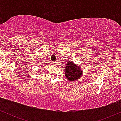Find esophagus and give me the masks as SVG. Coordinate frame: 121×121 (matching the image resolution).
<instances>
[{
  "label": "esophagus",
  "instance_id": "1",
  "mask_svg": "<svg viewBox=\"0 0 121 121\" xmlns=\"http://www.w3.org/2000/svg\"><path fill=\"white\" fill-rule=\"evenodd\" d=\"M56 62H52V64H53V65H56Z\"/></svg>",
  "mask_w": 121,
  "mask_h": 121
}]
</instances>
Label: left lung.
I'll list each match as a JSON object with an SVG mask.
<instances>
[{
    "label": "left lung",
    "instance_id": "1",
    "mask_svg": "<svg viewBox=\"0 0 121 121\" xmlns=\"http://www.w3.org/2000/svg\"><path fill=\"white\" fill-rule=\"evenodd\" d=\"M82 74L81 68L73 61H69L66 64L65 69V77L69 81H77Z\"/></svg>",
    "mask_w": 121,
    "mask_h": 121
}]
</instances>
